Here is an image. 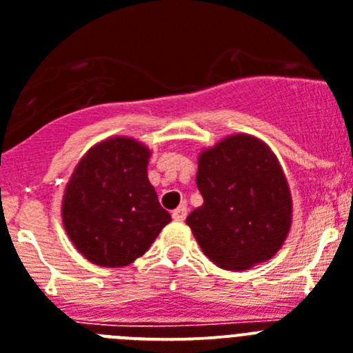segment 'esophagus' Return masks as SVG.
<instances>
[{"label": "esophagus", "mask_w": 353, "mask_h": 353, "mask_svg": "<svg viewBox=\"0 0 353 353\" xmlns=\"http://www.w3.org/2000/svg\"><path fill=\"white\" fill-rule=\"evenodd\" d=\"M186 214H188V208H186V204H181L177 210H174L172 216L174 220H177V222H183V220L186 219Z\"/></svg>", "instance_id": "34e87169"}]
</instances>
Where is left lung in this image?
Returning a JSON list of instances; mask_svg holds the SVG:
<instances>
[{
  "label": "left lung",
  "instance_id": "1",
  "mask_svg": "<svg viewBox=\"0 0 353 353\" xmlns=\"http://www.w3.org/2000/svg\"><path fill=\"white\" fill-rule=\"evenodd\" d=\"M202 206L186 223L202 252L223 270H247L279 252L291 228V194L268 145L231 134L199 156Z\"/></svg>",
  "mask_w": 353,
  "mask_h": 353
}]
</instances>
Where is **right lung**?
I'll use <instances>...</instances> for the list:
<instances>
[{
  "label": "right lung",
  "instance_id": "1",
  "mask_svg": "<svg viewBox=\"0 0 353 353\" xmlns=\"http://www.w3.org/2000/svg\"><path fill=\"white\" fill-rule=\"evenodd\" d=\"M149 156L139 140L112 137L76 165L63 194L62 220L78 252L94 265H130L172 220L147 177Z\"/></svg>",
  "mask_w": 353,
  "mask_h": 353
}]
</instances>
